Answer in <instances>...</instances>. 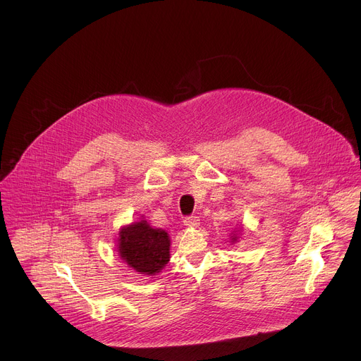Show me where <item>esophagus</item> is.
<instances>
[{"label":"esophagus","instance_id":"obj_1","mask_svg":"<svg viewBox=\"0 0 361 361\" xmlns=\"http://www.w3.org/2000/svg\"><path fill=\"white\" fill-rule=\"evenodd\" d=\"M183 223H184L185 227H191L192 228V227H197L200 224V219L197 216H190V217H185Z\"/></svg>","mask_w":361,"mask_h":361}]
</instances>
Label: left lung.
Masks as SVG:
<instances>
[{"label": "left lung", "mask_w": 361, "mask_h": 361, "mask_svg": "<svg viewBox=\"0 0 361 361\" xmlns=\"http://www.w3.org/2000/svg\"><path fill=\"white\" fill-rule=\"evenodd\" d=\"M235 240H237V235H235V234H234V235H233V237H231V241H233V243H234V241H235Z\"/></svg>", "instance_id": "obj_1"}]
</instances>
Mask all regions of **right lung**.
Masks as SVG:
<instances>
[{"mask_svg":"<svg viewBox=\"0 0 361 361\" xmlns=\"http://www.w3.org/2000/svg\"><path fill=\"white\" fill-rule=\"evenodd\" d=\"M170 235L163 228H152L145 220L126 226L118 237L121 260L140 274L154 276L170 262Z\"/></svg>","mask_w":361,"mask_h":361,"instance_id":"add662e5","label":"right lung"}]
</instances>
